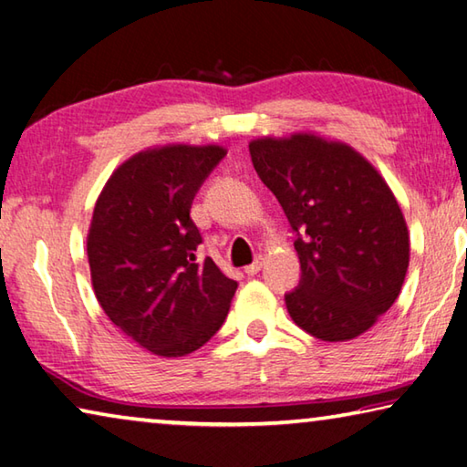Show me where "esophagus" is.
<instances>
[{"label": "esophagus", "mask_w": 467, "mask_h": 467, "mask_svg": "<svg viewBox=\"0 0 467 467\" xmlns=\"http://www.w3.org/2000/svg\"><path fill=\"white\" fill-rule=\"evenodd\" d=\"M262 267H264V259L257 257L255 262H253L251 265L244 267V274H247V275H255L259 270H262Z\"/></svg>", "instance_id": "obj_1"}]
</instances>
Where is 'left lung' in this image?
<instances>
[{
	"mask_svg": "<svg viewBox=\"0 0 467 467\" xmlns=\"http://www.w3.org/2000/svg\"><path fill=\"white\" fill-rule=\"evenodd\" d=\"M259 179L280 202L300 259L292 321L323 342L358 337L400 296L410 236L389 185L344 141L315 133L249 144Z\"/></svg>",
	"mask_w": 467,
	"mask_h": 467,
	"instance_id": "left-lung-1",
	"label": "left lung"
}]
</instances>
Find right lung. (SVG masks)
Wrapping results in <instances>:
<instances>
[{
    "label": "right lung",
    "mask_w": 467,
    "mask_h": 467,
    "mask_svg": "<svg viewBox=\"0 0 467 467\" xmlns=\"http://www.w3.org/2000/svg\"><path fill=\"white\" fill-rule=\"evenodd\" d=\"M223 146L169 144L133 154L94 205L86 239L92 288L125 336L158 357L195 352L223 327L236 282L205 257L192 203Z\"/></svg>",
    "instance_id": "add662e5"
}]
</instances>
